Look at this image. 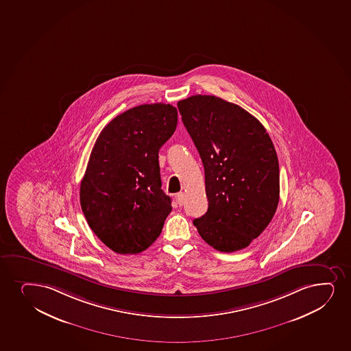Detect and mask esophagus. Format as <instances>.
<instances>
[{"mask_svg":"<svg viewBox=\"0 0 351 351\" xmlns=\"http://www.w3.org/2000/svg\"><path fill=\"white\" fill-rule=\"evenodd\" d=\"M184 198H186L184 193H178V194L176 195V201H178L180 206H183V204H184Z\"/></svg>","mask_w":351,"mask_h":351,"instance_id":"obj_1","label":"esophagus"}]
</instances>
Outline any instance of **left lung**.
Instances as JSON below:
<instances>
[{
	"mask_svg": "<svg viewBox=\"0 0 351 351\" xmlns=\"http://www.w3.org/2000/svg\"><path fill=\"white\" fill-rule=\"evenodd\" d=\"M178 107L206 175L208 211L193 223L216 250L244 249L268 227L280 201L271 138L252 114L216 96H191Z\"/></svg>",
	"mask_w": 351,
	"mask_h": 351,
	"instance_id": "obj_1",
	"label": "left lung"
}]
</instances>
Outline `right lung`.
I'll return each instance as SVG.
<instances>
[{"label": "right lung", "instance_id": "obj_1", "mask_svg": "<svg viewBox=\"0 0 351 351\" xmlns=\"http://www.w3.org/2000/svg\"><path fill=\"white\" fill-rule=\"evenodd\" d=\"M176 125V108L142 104L116 116L97 137L80 202L91 230L112 252L138 254L161 234L173 208L161 189L158 152Z\"/></svg>", "mask_w": 351, "mask_h": 351}]
</instances>
